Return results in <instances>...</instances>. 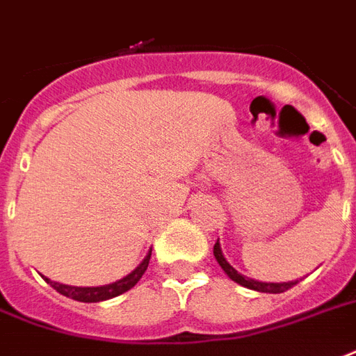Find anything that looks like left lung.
<instances>
[{
  "label": "left lung",
  "instance_id": "1",
  "mask_svg": "<svg viewBox=\"0 0 356 356\" xmlns=\"http://www.w3.org/2000/svg\"><path fill=\"white\" fill-rule=\"evenodd\" d=\"M213 257L219 263V266L225 270V274L231 277L232 282H236L242 287H248V289L259 291V293H272V295H277V293H285L287 289H291L293 285L298 283V280L295 282H283V283H266V282H257V280H251V277H245L242 274H238L236 270L232 268L231 264L227 263V259L223 257V253H221V245H219V240L213 245Z\"/></svg>",
  "mask_w": 356,
  "mask_h": 356
}]
</instances>
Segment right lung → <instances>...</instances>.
Returning <instances> with one entry per match:
<instances>
[{
    "label": "right lung",
    "mask_w": 356,
    "mask_h": 356,
    "mask_svg": "<svg viewBox=\"0 0 356 356\" xmlns=\"http://www.w3.org/2000/svg\"><path fill=\"white\" fill-rule=\"evenodd\" d=\"M149 257H152V250L148 251V255L144 257V261L138 264L137 268L133 270L131 274H127L122 280H118L114 283H108V285H101V287H73V285H63V283L52 282V280H48L44 277L52 287H54L60 295L69 296V298H73V300L79 302H103L108 300V298H114V296L122 295L125 291L133 289L137 282L143 277V274L148 268Z\"/></svg>",
    "instance_id": "1"
}]
</instances>
